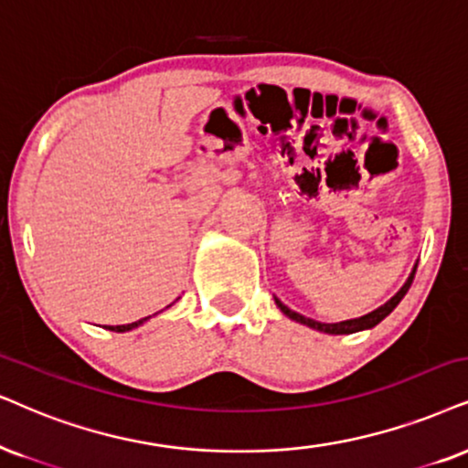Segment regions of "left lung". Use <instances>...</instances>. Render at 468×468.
I'll return each instance as SVG.
<instances>
[{"label": "left lung", "instance_id": "obj_1", "mask_svg": "<svg viewBox=\"0 0 468 468\" xmlns=\"http://www.w3.org/2000/svg\"><path fill=\"white\" fill-rule=\"evenodd\" d=\"M415 271H417V265H415V268H412L410 276H408V281L404 282V287H401L399 292L395 293L391 300H388V303H384L382 306H378L376 311L367 313V315H363V317L346 319V322H339V324H322V322H315V319L304 317V315H300V313L292 311V309H289V306L282 304L278 298H274V300H276L278 309L285 313V315H287L289 319H293V322L304 324V326H309V328H315V330H319V333H328V335H352V333H358V330H367V328L378 326V324H380L382 319L387 317L388 313H391V311L395 309V306H398V304L401 303V298H404V295L408 293V289H410V285H412V278H415Z\"/></svg>", "mask_w": 468, "mask_h": 468}]
</instances>
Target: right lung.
<instances>
[{
  "instance_id": "right-lung-1",
  "label": "right lung",
  "mask_w": 468,
  "mask_h": 468,
  "mask_svg": "<svg viewBox=\"0 0 468 468\" xmlns=\"http://www.w3.org/2000/svg\"><path fill=\"white\" fill-rule=\"evenodd\" d=\"M146 319L149 317H144V319H138V322H132V324H122V326H110V330H114V333H127V330H133V328H138L140 324H144Z\"/></svg>"
}]
</instances>
